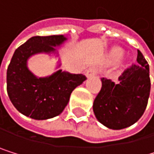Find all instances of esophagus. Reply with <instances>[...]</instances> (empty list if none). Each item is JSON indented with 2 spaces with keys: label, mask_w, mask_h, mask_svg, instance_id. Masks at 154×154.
<instances>
[{
  "label": "esophagus",
  "mask_w": 154,
  "mask_h": 154,
  "mask_svg": "<svg viewBox=\"0 0 154 154\" xmlns=\"http://www.w3.org/2000/svg\"><path fill=\"white\" fill-rule=\"evenodd\" d=\"M97 73H98V69L96 67H91L86 71V75H87V78H90V76H92L96 75Z\"/></svg>",
  "instance_id": "obj_1"
}]
</instances>
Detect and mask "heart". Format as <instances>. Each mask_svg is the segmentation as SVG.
<instances>
[{
    "instance_id": "obj_1",
    "label": "heart",
    "mask_w": 154,
    "mask_h": 154,
    "mask_svg": "<svg viewBox=\"0 0 154 154\" xmlns=\"http://www.w3.org/2000/svg\"><path fill=\"white\" fill-rule=\"evenodd\" d=\"M122 51L120 49H114L113 51H112V56H113L114 58H119L122 56Z\"/></svg>"
}]
</instances>
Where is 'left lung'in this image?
<instances>
[{"mask_svg":"<svg viewBox=\"0 0 154 154\" xmlns=\"http://www.w3.org/2000/svg\"><path fill=\"white\" fill-rule=\"evenodd\" d=\"M93 103L97 120L111 129L132 126L143 115L151 91L149 64L138 50L137 63L118 78V84L104 78Z\"/></svg>","mask_w":154,"mask_h":154,"instance_id":"1","label":"left lung"}]
</instances>
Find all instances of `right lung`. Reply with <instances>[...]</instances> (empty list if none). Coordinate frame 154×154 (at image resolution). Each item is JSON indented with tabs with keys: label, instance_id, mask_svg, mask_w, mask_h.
Listing matches in <instances>:
<instances>
[{
	"label": "right lung",
	"instance_id": "1",
	"mask_svg": "<svg viewBox=\"0 0 154 154\" xmlns=\"http://www.w3.org/2000/svg\"><path fill=\"white\" fill-rule=\"evenodd\" d=\"M66 39L63 35L36 36L15 50L7 68V93L13 105L22 115L36 120L59 116L67 105L72 91L87 79L82 74H71L62 69L49 76L38 78L28 69L27 60L32 55L57 54L55 47Z\"/></svg>",
	"mask_w": 154,
	"mask_h": 154
}]
</instances>
